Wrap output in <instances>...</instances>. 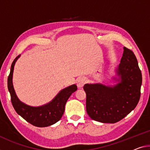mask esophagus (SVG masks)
<instances>
[{
    "label": "esophagus",
    "mask_w": 150,
    "mask_h": 150,
    "mask_svg": "<svg viewBox=\"0 0 150 150\" xmlns=\"http://www.w3.org/2000/svg\"><path fill=\"white\" fill-rule=\"evenodd\" d=\"M86 79L84 77H80L77 80V86L78 88H82L84 85L86 84Z\"/></svg>",
    "instance_id": "obj_1"
}]
</instances>
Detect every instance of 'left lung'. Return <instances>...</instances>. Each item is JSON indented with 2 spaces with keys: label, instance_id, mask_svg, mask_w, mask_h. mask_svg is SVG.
Wrapping results in <instances>:
<instances>
[{
  "label": "left lung",
  "instance_id": "obj_1",
  "mask_svg": "<svg viewBox=\"0 0 150 150\" xmlns=\"http://www.w3.org/2000/svg\"><path fill=\"white\" fill-rule=\"evenodd\" d=\"M121 82L114 86L101 84H85L86 112L94 121L115 123L136 107L141 95L142 72L134 53L124 47L117 69Z\"/></svg>",
  "mask_w": 150,
  "mask_h": 150
}]
</instances>
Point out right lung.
<instances>
[{"label": "right lung", "instance_id": "1", "mask_svg": "<svg viewBox=\"0 0 150 150\" xmlns=\"http://www.w3.org/2000/svg\"><path fill=\"white\" fill-rule=\"evenodd\" d=\"M19 56L20 55L13 60L7 80L8 89L14 109L25 120L34 126L44 127L56 123L63 115L66 103L71 94L77 90V86L74 84L62 90L52 102L41 107H33L24 104L16 95L12 82L14 66Z\"/></svg>", "mask_w": 150, "mask_h": 150}]
</instances>
